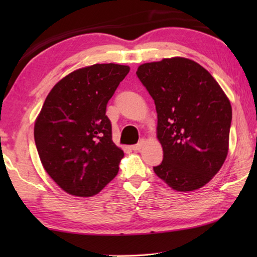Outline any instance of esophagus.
<instances>
[{"instance_id":"obj_1","label":"esophagus","mask_w":257,"mask_h":257,"mask_svg":"<svg viewBox=\"0 0 257 257\" xmlns=\"http://www.w3.org/2000/svg\"><path fill=\"white\" fill-rule=\"evenodd\" d=\"M143 145H144V141H141V142L138 143V144H136V145H133V146H132V149H133L134 151H139V150H142Z\"/></svg>"}]
</instances>
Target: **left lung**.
Listing matches in <instances>:
<instances>
[{
  "label": "left lung",
  "mask_w": 257,
  "mask_h": 257,
  "mask_svg": "<svg viewBox=\"0 0 257 257\" xmlns=\"http://www.w3.org/2000/svg\"><path fill=\"white\" fill-rule=\"evenodd\" d=\"M154 99L163 161L155 175L177 191L206 185L224 163L232 110L206 69L186 58L144 63L136 72Z\"/></svg>",
  "instance_id": "obj_1"
}]
</instances>
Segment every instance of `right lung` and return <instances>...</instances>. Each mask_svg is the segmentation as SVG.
Wrapping results in <instances>:
<instances>
[{
	"mask_svg": "<svg viewBox=\"0 0 257 257\" xmlns=\"http://www.w3.org/2000/svg\"><path fill=\"white\" fill-rule=\"evenodd\" d=\"M130 68L94 64L69 73L47 95L34 127L45 171L79 197L98 194L118 175L123 151L112 141L106 104Z\"/></svg>",
	"mask_w": 257,
	"mask_h": 257,
	"instance_id": "right-lung-1",
	"label": "right lung"
}]
</instances>
